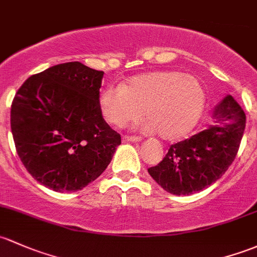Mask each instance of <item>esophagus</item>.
Here are the masks:
<instances>
[{"label": "esophagus", "instance_id": "34e87169", "mask_svg": "<svg viewBox=\"0 0 257 257\" xmlns=\"http://www.w3.org/2000/svg\"><path fill=\"white\" fill-rule=\"evenodd\" d=\"M121 140H123V143H138L142 140V138L136 136H124Z\"/></svg>", "mask_w": 257, "mask_h": 257}]
</instances>
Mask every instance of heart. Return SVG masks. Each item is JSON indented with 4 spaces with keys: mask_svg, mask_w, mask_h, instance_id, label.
I'll list each match as a JSON object with an SVG mask.
<instances>
[{
    "mask_svg": "<svg viewBox=\"0 0 257 257\" xmlns=\"http://www.w3.org/2000/svg\"><path fill=\"white\" fill-rule=\"evenodd\" d=\"M206 94L201 82L177 71H154L133 77L121 87L108 86L99 96V107L108 123L123 126L140 119L144 129L165 140L187 136L201 117Z\"/></svg>",
    "mask_w": 257,
    "mask_h": 257,
    "instance_id": "heart-1",
    "label": "heart"
}]
</instances>
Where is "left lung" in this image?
I'll return each mask as SVG.
<instances>
[{
    "label": "left lung",
    "mask_w": 257,
    "mask_h": 257,
    "mask_svg": "<svg viewBox=\"0 0 257 257\" xmlns=\"http://www.w3.org/2000/svg\"><path fill=\"white\" fill-rule=\"evenodd\" d=\"M215 125L171 145L150 176L167 192L192 194L204 190L225 174L233 164L245 131L244 110L231 96L215 107Z\"/></svg>",
    "instance_id": "1"
}]
</instances>
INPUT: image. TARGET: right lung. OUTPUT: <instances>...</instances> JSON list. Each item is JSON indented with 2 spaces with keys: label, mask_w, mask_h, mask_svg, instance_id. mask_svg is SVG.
Returning a JSON list of instances; mask_svg holds the SVG:
<instances>
[{
  "label": "right lung",
  "mask_w": 257,
  "mask_h": 257,
  "mask_svg": "<svg viewBox=\"0 0 257 257\" xmlns=\"http://www.w3.org/2000/svg\"><path fill=\"white\" fill-rule=\"evenodd\" d=\"M103 74L79 61L59 64L27 79L13 98L16 150L27 171L50 190H82L120 145L99 107Z\"/></svg>",
  "instance_id": "1"
}]
</instances>
